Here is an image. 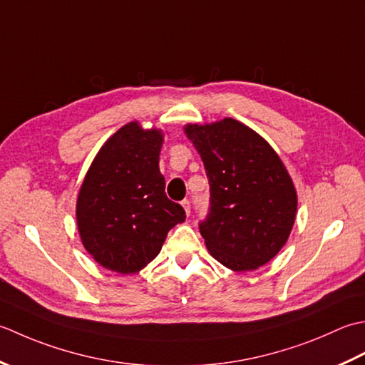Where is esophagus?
<instances>
[{
	"label": "esophagus",
	"mask_w": 365,
	"mask_h": 365,
	"mask_svg": "<svg viewBox=\"0 0 365 365\" xmlns=\"http://www.w3.org/2000/svg\"><path fill=\"white\" fill-rule=\"evenodd\" d=\"M181 205H182V207H184V211H185V214H190V202L189 200H182L181 202Z\"/></svg>",
	"instance_id": "esophagus-1"
}]
</instances>
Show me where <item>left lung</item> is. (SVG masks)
<instances>
[{
  "label": "left lung",
  "mask_w": 365,
  "mask_h": 365,
  "mask_svg": "<svg viewBox=\"0 0 365 365\" xmlns=\"http://www.w3.org/2000/svg\"><path fill=\"white\" fill-rule=\"evenodd\" d=\"M184 132L210 181V212L200 222L207 250L232 271L258 269L279 254L294 224L297 195L284 162L233 118L187 124Z\"/></svg>",
  "instance_id": "8db88e82"
}]
</instances>
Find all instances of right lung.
Returning <instances> with one entry per match:
<instances>
[{"label": "right lung", "instance_id": "1", "mask_svg": "<svg viewBox=\"0 0 365 365\" xmlns=\"http://www.w3.org/2000/svg\"><path fill=\"white\" fill-rule=\"evenodd\" d=\"M162 130L133 121L96 154L77 198L83 247L106 269L135 274L159 255L170 230L185 220L168 200L159 170Z\"/></svg>", "mask_w": 365, "mask_h": 365}]
</instances>
